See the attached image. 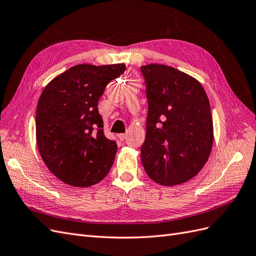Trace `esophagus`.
I'll use <instances>...</instances> for the list:
<instances>
[{
  "mask_svg": "<svg viewBox=\"0 0 256 256\" xmlns=\"http://www.w3.org/2000/svg\"><path fill=\"white\" fill-rule=\"evenodd\" d=\"M126 136H127V134H118V138H120V141H124V140H125Z\"/></svg>",
  "mask_w": 256,
  "mask_h": 256,
  "instance_id": "34e87169",
  "label": "esophagus"
}]
</instances>
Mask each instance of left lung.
<instances>
[{
	"mask_svg": "<svg viewBox=\"0 0 256 256\" xmlns=\"http://www.w3.org/2000/svg\"><path fill=\"white\" fill-rule=\"evenodd\" d=\"M148 113L141 160L146 174L161 186H177L198 174L214 143L206 92L196 79L171 66L141 67Z\"/></svg>",
	"mask_w": 256,
	"mask_h": 256,
	"instance_id": "left-lung-1",
	"label": "left lung"
}]
</instances>
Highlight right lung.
I'll list each match as a JSON object with an SVG mask.
<instances>
[{"label": "right lung", "instance_id": "1", "mask_svg": "<svg viewBox=\"0 0 256 256\" xmlns=\"http://www.w3.org/2000/svg\"><path fill=\"white\" fill-rule=\"evenodd\" d=\"M125 70V64L76 65L51 80L38 99V150L66 184L90 187L109 173L118 145L106 138L97 106L106 84Z\"/></svg>", "mask_w": 256, "mask_h": 256}]
</instances>
